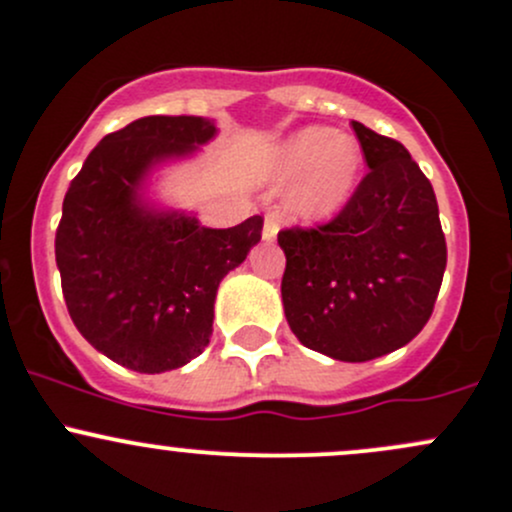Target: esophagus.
I'll list each match as a JSON object with an SVG mask.
<instances>
[{
	"label": "esophagus",
	"instance_id": "esophagus-1",
	"mask_svg": "<svg viewBox=\"0 0 512 512\" xmlns=\"http://www.w3.org/2000/svg\"><path fill=\"white\" fill-rule=\"evenodd\" d=\"M277 230H279L277 218H274V215H267V218H265V228H262V238L274 240V238H277Z\"/></svg>",
	"mask_w": 512,
	"mask_h": 512
}]
</instances>
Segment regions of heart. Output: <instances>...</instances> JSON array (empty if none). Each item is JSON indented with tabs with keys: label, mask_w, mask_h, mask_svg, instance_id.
Here are the masks:
<instances>
[{
	"label": "heart",
	"mask_w": 512,
	"mask_h": 512,
	"mask_svg": "<svg viewBox=\"0 0 512 512\" xmlns=\"http://www.w3.org/2000/svg\"><path fill=\"white\" fill-rule=\"evenodd\" d=\"M360 147L353 137L306 127L282 144L272 161L277 181H294L289 208L301 220H324L341 211L358 184Z\"/></svg>",
	"instance_id": "b5f03b06"
}]
</instances>
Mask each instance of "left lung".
<instances>
[{
  "instance_id": "8db88e82",
  "label": "left lung",
  "mask_w": 512,
  "mask_h": 512,
  "mask_svg": "<svg viewBox=\"0 0 512 512\" xmlns=\"http://www.w3.org/2000/svg\"><path fill=\"white\" fill-rule=\"evenodd\" d=\"M368 174L324 225L279 230L287 255L284 316L311 351L346 363L410 343L429 321L446 270V240L427 176L397 139L360 122Z\"/></svg>"
}]
</instances>
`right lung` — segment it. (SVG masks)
Wrapping results in <instances>:
<instances>
[{
	"instance_id": "add662e5",
	"label": "right lung",
	"mask_w": 512,
	"mask_h": 512,
	"mask_svg": "<svg viewBox=\"0 0 512 512\" xmlns=\"http://www.w3.org/2000/svg\"><path fill=\"white\" fill-rule=\"evenodd\" d=\"M215 134L203 117L152 115L102 137L68 186L56 230L63 299L85 341L137 373L186 365L211 343L220 279L262 238V215L228 230L142 206L161 159Z\"/></svg>"
}]
</instances>
